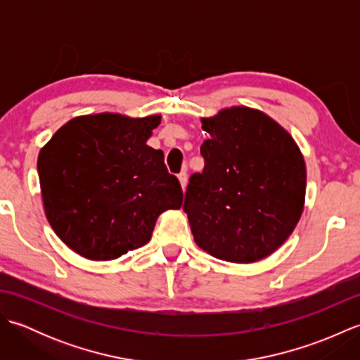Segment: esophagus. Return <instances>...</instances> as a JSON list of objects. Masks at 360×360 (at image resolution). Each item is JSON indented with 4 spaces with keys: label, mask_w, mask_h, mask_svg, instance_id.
Segmentation results:
<instances>
[{
    "label": "esophagus",
    "mask_w": 360,
    "mask_h": 360,
    "mask_svg": "<svg viewBox=\"0 0 360 360\" xmlns=\"http://www.w3.org/2000/svg\"><path fill=\"white\" fill-rule=\"evenodd\" d=\"M178 179H179V182H181V187L186 188V187H187V173H186V172H181V173L178 174Z\"/></svg>",
    "instance_id": "34e87169"
}]
</instances>
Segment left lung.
I'll return each mask as SVG.
<instances>
[{
	"mask_svg": "<svg viewBox=\"0 0 360 360\" xmlns=\"http://www.w3.org/2000/svg\"><path fill=\"white\" fill-rule=\"evenodd\" d=\"M202 173L190 176L182 209L198 246L231 263L269 257L302 217L307 167L285 128L232 106L202 119Z\"/></svg>",
	"mask_w": 360,
	"mask_h": 360,
	"instance_id": "8db88e82",
	"label": "left lung"
}]
</instances>
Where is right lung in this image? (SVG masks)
<instances>
[{
  "label": "right lung",
  "mask_w": 360,
  "mask_h": 360,
  "mask_svg": "<svg viewBox=\"0 0 360 360\" xmlns=\"http://www.w3.org/2000/svg\"><path fill=\"white\" fill-rule=\"evenodd\" d=\"M160 116L102 112L71 119L38 155L44 213L68 248L114 259L147 244L160 213L179 209L182 188L147 145Z\"/></svg>",
  "instance_id": "right-lung-1"
}]
</instances>
